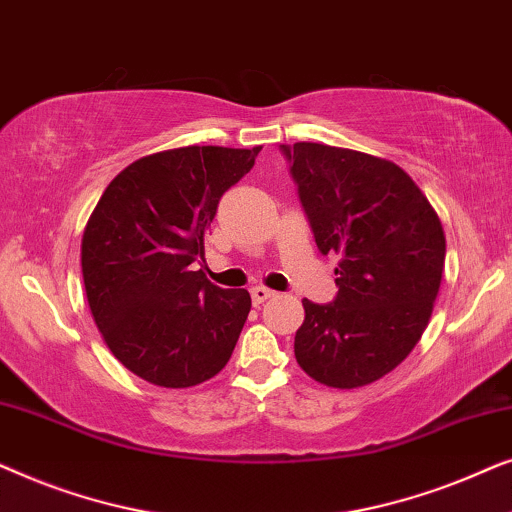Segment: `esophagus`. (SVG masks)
Listing matches in <instances>:
<instances>
[{"label":"esophagus","instance_id":"34e87169","mask_svg":"<svg viewBox=\"0 0 512 512\" xmlns=\"http://www.w3.org/2000/svg\"><path fill=\"white\" fill-rule=\"evenodd\" d=\"M272 296H275V291L265 289V286H254V289H251V303H254V305H263L265 300L272 298Z\"/></svg>","mask_w":512,"mask_h":512}]
</instances>
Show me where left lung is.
Here are the masks:
<instances>
[{
  "label": "left lung",
  "instance_id": "left-lung-1",
  "mask_svg": "<svg viewBox=\"0 0 512 512\" xmlns=\"http://www.w3.org/2000/svg\"><path fill=\"white\" fill-rule=\"evenodd\" d=\"M321 254H338V296L303 300L298 366L356 389L380 380L422 338L445 265V233L426 195L391 160L338 146L282 144Z\"/></svg>",
  "mask_w": 512,
  "mask_h": 512
}]
</instances>
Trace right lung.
I'll return each instance as SVG.
<instances>
[{"mask_svg":"<svg viewBox=\"0 0 512 512\" xmlns=\"http://www.w3.org/2000/svg\"><path fill=\"white\" fill-rule=\"evenodd\" d=\"M261 151L184 146L135 160L107 186L81 240L93 319L111 354L142 380L186 389L226 366L251 310L195 263L221 195Z\"/></svg>","mask_w":512,"mask_h":512,"instance_id":"1","label":"right lung"}]
</instances>
